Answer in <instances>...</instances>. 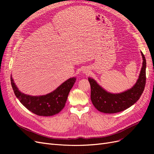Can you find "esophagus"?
Listing matches in <instances>:
<instances>
[{
  "label": "esophagus",
  "mask_w": 154,
  "mask_h": 154,
  "mask_svg": "<svg viewBox=\"0 0 154 154\" xmlns=\"http://www.w3.org/2000/svg\"><path fill=\"white\" fill-rule=\"evenodd\" d=\"M84 72H85V73H87V71H85Z\"/></svg>",
  "instance_id": "34e87169"
}]
</instances>
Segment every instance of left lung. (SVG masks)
<instances>
[{
	"label": "left lung",
	"mask_w": 154,
	"mask_h": 154,
	"mask_svg": "<svg viewBox=\"0 0 154 154\" xmlns=\"http://www.w3.org/2000/svg\"><path fill=\"white\" fill-rule=\"evenodd\" d=\"M143 66L139 78L131 88L125 92L112 94L106 91L94 79L88 78L91 92V99L95 108L101 112L113 114L122 112L133 105L143 94L146 84V59L142 52Z\"/></svg>",
	"instance_id": "left-lung-1"
}]
</instances>
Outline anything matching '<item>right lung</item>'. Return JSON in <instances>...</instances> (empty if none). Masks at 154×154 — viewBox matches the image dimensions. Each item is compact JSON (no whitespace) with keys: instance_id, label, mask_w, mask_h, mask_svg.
Masks as SVG:
<instances>
[{"instance_id":"1","label":"right lung","mask_w":154,"mask_h":154,"mask_svg":"<svg viewBox=\"0 0 154 154\" xmlns=\"http://www.w3.org/2000/svg\"><path fill=\"white\" fill-rule=\"evenodd\" d=\"M76 80V78H71L51 93L46 95L35 96L21 92L11 76L13 90L18 100L29 111L40 116H53L59 113L63 109L69 93Z\"/></svg>"}]
</instances>
